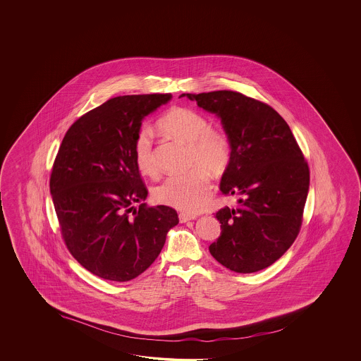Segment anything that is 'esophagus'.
<instances>
[{"mask_svg": "<svg viewBox=\"0 0 361 361\" xmlns=\"http://www.w3.org/2000/svg\"><path fill=\"white\" fill-rule=\"evenodd\" d=\"M193 219H196V215L187 214V213H180L179 214L180 223L188 222V221H193Z\"/></svg>", "mask_w": 361, "mask_h": 361, "instance_id": "1", "label": "esophagus"}]
</instances>
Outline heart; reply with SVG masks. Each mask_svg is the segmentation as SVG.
Instances as JSON below:
<instances>
[{
  "instance_id": "b5f03b06",
  "label": "heart",
  "mask_w": 361,
  "mask_h": 361,
  "mask_svg": "<svg viewBox=\"0 0 361 361\" xmlns=\"http://www.w3.org/2000/svg\"><path fill=\"white\" fill-rule=\"evenodd\" d=\"M159 129L188 143V164L193 166L183 174H174L159 184L154 199L166 207L184 213H197L205 209L212 195L210 171L219 176L231 161L230 138L224 131L209 126L207 117L197 111L174 107L162 116ZM134 159L139 171L152 177L157 173L152 134L142 129L134 140Z\"/></svg>"
}]
</instances>
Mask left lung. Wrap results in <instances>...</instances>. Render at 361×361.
<instances>
[{
    "label": "left lung",
    "mask_w": 361,
    "mask_h": 361,
    "mask_svg": "<svg viewBox=\"0 0 361 361\" xmlns=\"http://www.w3.org/2000/svg\"><path fill=\"white\" fill-rule=\"evenodd\" d=\"M180 97L218 116L231 142L221 191L236 196L238 205L215 214L222 232L209 252L238 274L267 269L298 236L310 188V169L289 125L269 104L240 92Z\"/></svg>",
    "instance_id": "obj_1"
}]
</instances>
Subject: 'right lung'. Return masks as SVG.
Here are the masks:
<instances>
[{"mask_svg": "<svg viewBox=\"0 0 361 361\" xmlns=\"http://www.w3.org/2000/svg\"><path fill=\"white\" fill-rule=\"evenodd\" d=\"M171 94L123 95L81 116L66 133L50 177L61 236L82 267L129 281L161 252L177 212L134 202L148 195L134 159L142 121Z\"/></svg>", "mask_w": 361, "mask_h": 361, "instance_id": "right-lung-1", "label": "right lung"}]
</instances>
